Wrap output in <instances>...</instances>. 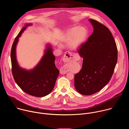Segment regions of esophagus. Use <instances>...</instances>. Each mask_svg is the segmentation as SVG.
Here are the masks:
<instances>
[{"label":"esophagus","mask_w":129,"mask_h":129,"mask_svg":"<svg viewBox=\"0 0 129 129\" xmlns=\"http://www.w3.org/2000/svg\"><path fill=\"white\" fill-rule=\"evenodd\" d=\"M77 60V56L75 53H71L69 51H67L64 54L63 58L64 62H69L72 61ZM67 72V69L65 66L62 67L60 69V73L62 75H65Z\"/></svg>","instance_id":"34e87169"}]
</instances>
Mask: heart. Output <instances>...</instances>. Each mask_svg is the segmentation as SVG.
<instances>
[{
	"instance_id": "heart-1",
	"label": "heart",
	"mask_w": 129,
	"mask_h": 129,
	"mask_svg": "<svg viewBox=\"0 0 129 129\" xmlns=\"http://www.w3.org/2000/svg\"><path fill=\"white\" fill-rule=\"evenodd\" d=\"M88 34V30L84 27L73 26L66 30L64 36L63 41L68 43V46L71 49L77 50L85 43Z\"/></svg>"
}]
</instances>
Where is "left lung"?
<instances>
[{"instance_id": "obj_1", "label": "left lung", "mask_w": 129, "mask_h": 129, "mask_svg": "<svg viewBox=\"0 0 129 129\" xmlns=\"http://www.w3.org/2000/svg\"><path fill=\"white\" fill-rule=\"evenodd\" d=\"M93 32L80 48L82 68L75 76V87L81 94L89 95L102 89L110 81L117 61V49L110 30L89 19Z\"/></svg>"}]
</instances>
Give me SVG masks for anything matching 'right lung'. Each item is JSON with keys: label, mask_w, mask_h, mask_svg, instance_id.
<instances>
[{"label": "right lung", "mask_w": 129, "mask_h": 129, "mask_svg": "<svg viewBox=\"0 0 129 129\" xmlns=\"http://www.w3.org/2000/svg\"><path fill=\"white\" fill-rule=\"evenodd\" d=\"M32 24L25 23L13 42L11 52L12 73L17 84L25 93L36 97H43L51 92L59 75V70L54 63L55 56L51 45L46 44L43 56L31 69L21 67L16 57V46L19 38L27 27Z\"/></svg>", "instance_id": "1"}]
</instances>
